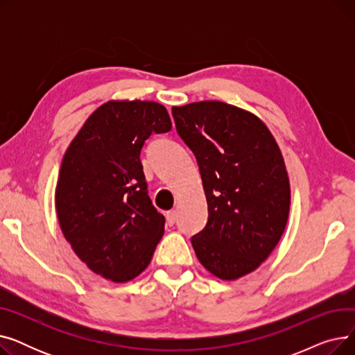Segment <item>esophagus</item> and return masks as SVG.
<instances>
[{
	"mask_svg": "<svg viewBox=\"0 0 355 355\" xmlns=\"http://www.w3.org/2000/svg\"><path fill=\"white\" fill-rule=\"evenodd\" d=\"M165 218H166V225H168V226H173L174 223H175V220H177V211H175V210L166 211Z\"/></svg>",
	"mask_w": 355,
	"mask_h": 355,
	"instance_id": "obj_1",
	"label": "esophagus"
}]
</instances>
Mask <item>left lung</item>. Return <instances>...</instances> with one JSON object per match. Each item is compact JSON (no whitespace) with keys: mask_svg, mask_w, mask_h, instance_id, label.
Instances as JSON below:
<instances>
[{"mask_svg":"<svg viewBox=\"0 0 355 355\" xmlns=\"http://www.w3.org/2000/svg\"><path fill=\"white\" fill-rule=\"evenodd\" d=\"M177 132L194 153L209 221L193 236L200 263L223 281L256 270L281 240L291 184L268 126L220 101L173 106Z\"/></svg>","mask_w":355,"mask_h":355,"instance_id":"8db88e82","label":"left lung"}]
</instances>
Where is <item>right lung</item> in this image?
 Returning <instances> with one entry per match:
<instances>
[{
  "label": "right lung",
  "instance_id": "add662e5",
  "mask_svg": "<svg viewBox=\"0 0 355 355\" xmlns=\"http://www.w3.org/2000/svg\"><path fill=\"white\" fill-rule=\"evenodd\" d=\"M171 128L161 103L109 101L66 149L55 185L60 229L82 262L112 282L141 275L164 234L139 154L149 135Z\"/></svg>",
  "mask_w": 355,
  "mask_h": 355
}]
</instances>
